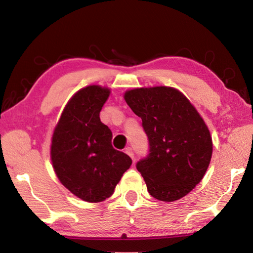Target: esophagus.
Here are the masks:
<instances>
[{
  "label": "esophagus",
  "instance_id": "esophagus-1",
  "mask_svg": "<svg viewBox=\"0 0 253 253\" xmlns=\"http://www.w3.org/2000/svg\"><path fill=\"white\" fill-rule=\"evenodd\" d=\"M125 153L131 158V160H134V152H132V149L130 147L125 148Z\"/></svg>",
  "mask_w": 253,
  "mask_h": 253
}]
</instances>
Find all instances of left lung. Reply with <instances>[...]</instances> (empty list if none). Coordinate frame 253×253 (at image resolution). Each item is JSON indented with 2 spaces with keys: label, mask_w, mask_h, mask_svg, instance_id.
I'll return each mask as SVG.
<instances>
[{
  "label": "left lung",
  "mask_w": 253,
  "mask_h": 253,
  "mask_svg": "<svg viewBox=\"0 0 253 253\" xmlns=\"http://www.w3.org/2000/svg\"><path fill=\"white\" fill-rule=\"evenodd\" d=\"M124 98L142 118L149 154L136 164L153 198L173 202L202 181L212 157V137L183 93L157 85L127 90Z\"/></svg>",
  "instance_id": "1"
}]
</instances>
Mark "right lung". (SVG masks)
I'll use <instances>...</instances> for the list:
<instances>
[{
	"mask_svg": "<svg viewBox=\"0 0 253 253\" xmlns=\"http://www.w3.org/2000/svg\"><path fill=\"white\" fill-rule=\"evenodd\" d=\"M110 89L87 85L63 109L51 140V162L59 181L77 198L98 203L113 195L131 158L111 145L113 134L100 122Z\"/></svg>",
	"mask_w": 253,
	"mask_h": 253,
	"instance_id": "add662e5",
	"label": "right lung"
}]
</instances>
